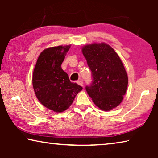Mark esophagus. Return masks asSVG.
I'll use <instances>...</instances> for the list:
<instances>
[{
  "instance_id": "esophagus-1",
  "label": "esophagus",
  "mask_w": 158,
  "mask_h": 158,
  "mask_svg": "<svg viewBox=\"0 0 158 158\" xmlns=\"http://www.w3.org/2000/svg\"><path fill=\"white\" fill-rule=\"evenodd\" d=\"M77 84L80 85H81V86H84V82H83L82 80H79V81H77Z\"/></svg>"
}]
</instances>
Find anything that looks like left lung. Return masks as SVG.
Returning <instances> with one entry per match:
<instances>
[{
    "label": "left lung",
    "mask_w": 158,
    "mask_h": 158,
    "mask_svg": "<svg viewBox=\"0 0 158 158\" xmlns=\"http://www.w3.org/2000/svg\"><path fill=\"white\" fill-rule=\"evenodd\" d=\"M82 53L92 71V84L85 87L88 94L102 111L116 108L121 103L128 84L126 70L119 56L105 42L85 45Z\"/></svg>",
    "instance_id": "obj_1"
}]
</instances>
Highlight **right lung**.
Returning <instances> with one entry per match:
<instances>
[{
  "label": "right lung",
  "instance_id": "right-lung-1",
  "mask_svg": "<svg viewBox=\"0 0 158 158\" xmlns=\"http://www.w3.org/2000/svg\"><path fill=\"white\" fill-rule=\"evenodd\" d=\"M70 45L49 47L37 58L33 74L35 93L42 105L57 113L68 109L83 88L69 81L61 68Z\"/></svg>",
  "mask_w": 158,
  "mask_h": 158
}]
</instances>
